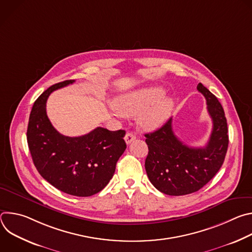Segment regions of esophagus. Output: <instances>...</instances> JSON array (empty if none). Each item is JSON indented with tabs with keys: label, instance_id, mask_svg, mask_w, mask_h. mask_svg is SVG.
I'll list each match as a JSON object with an SVG mask.
<instances>
[{
	"label": "esophagus",
	"instance_id": "esophagus-1",
	"mask_svg": "<svg viewBox=\"0 0 252 252\" xmlns=\"http://www.w3.org/2000/svg\"><path fill=\"white\" fill-rule=\"evenodd\" d=\"M135 138H136V136H135V134L132 133V132H127V133L126 134V136H125V140H126V142L127 143V145H129V143H130L131 141H133Z\"/></svg>",
	"mask_w": 252,
	"mask_h": 252
}]
</instances>
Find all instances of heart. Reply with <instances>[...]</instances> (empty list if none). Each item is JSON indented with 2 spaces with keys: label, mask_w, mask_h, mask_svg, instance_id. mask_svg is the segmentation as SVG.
Returning <instances> with one entry per match:
<instances>
[{
  "label": "heart",
  "mask_w": 252,
  "mask_h": 252,
  "mask_svg": "<svg viewBox=\"0 0 252 252\" xmlns=\"http://www.w3.org/2000/svg\"><path fill=\"white\" fill-rule=\"evenodd\" d=\"M161 87H150L120 95L115 100V109L122 116L129 117L140 113V125L154 129L163 125L173 109V101L164 96Z\"/></svg>",
  "instance_id": "obj_1"
}]
</instances>
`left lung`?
<instances>
[{
  "label": "left lung",
  "instance_id": "1",
  "mask_svg": "<svg viewBox=\"0 0 252 252\" xmlns=\"http://www.w3.org/2000/svg\"><path fill=\"white\" fill-rule=\"evenodd\" d=\"M212 120V131L204 148H190L172 130L171 119L160 128L146 133L149 154L146 170L153 186L168 195H186L199 190L221 167L228 147L224 111L218 97L202 84L197 85Z\"/></svg>",
  "mask_w": 252,
  "mask_h": 252
}]
</instances>
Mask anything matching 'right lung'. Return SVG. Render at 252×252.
<instances>
[{"label": "right lung", "mask_w": 252, "mask_h": 252, "mask_svg": "<svg viewBox=\"0 0 252 252\" xmlns=\"http://www.w3.org/2000/svg\"><path fill=\"white\" fill-rule=\"evenodd\" d=\"M73 83L74 80L58 83L34 101L27 140L35 168L49 184L64 193L86 197L110 183L126 149V131L98 126L82 136L61 134L47 116L46 102L51 93Z\"/></svg>", "instance_id": "right-lung-1"}]
</instances>
